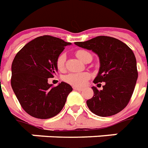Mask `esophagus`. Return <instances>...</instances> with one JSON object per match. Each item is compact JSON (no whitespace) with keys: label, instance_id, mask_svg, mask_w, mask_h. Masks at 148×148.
Segmentation results:
<instances>
[{"label":"esophagus","instance_id":"obj_1","mask_svg":"<svg viewBox=\"0 0 148 148\" xmlns=\"http://www.w3.org/2000/svg\"><path fill=\"white\" fill-rule=\"evenodd\" d=\"M73 89H74L75 90H78V91L83 90V88H80V87H76V86H73Z\"/></svg>","mask_w":148,"mask_h":148}]
</instances>
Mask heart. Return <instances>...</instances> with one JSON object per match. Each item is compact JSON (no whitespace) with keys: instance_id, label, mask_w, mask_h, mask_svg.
I'll return each instance as SVG.
<instances>
[{"instance_id":"obj_1","label":"heart","mask_w":148,"mask_h":148,"mask_svg":"<svg viewBox=\"0 0 148 148\" xmlns=\"http://www.w3.org/2000/svg\"><path fill=\"white\" fill-rule=\"evenodd\" d=\"M75 55H76V57L83 62H84L88 56H91L90 54L85 50H79L77 51H75ZM65 54H61L56 60V65H57L58 69L60 70V71H62L64 69H65ZM89 78H90V74L88 73H69V74H67L63 77V80L66 83H69L71 85H73V86H82L86 83V81L88 80Z\"/></svg>"}]
</instances>
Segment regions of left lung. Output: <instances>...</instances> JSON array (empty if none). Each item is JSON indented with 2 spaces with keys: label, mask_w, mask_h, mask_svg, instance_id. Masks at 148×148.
I'll use <instances>...</instances> for the list:
<instances>
[{
  "label": "left lung",
  "mask_w": 148,
  "mask_h": 148,
  "mask_svg": "<svg viewBox=\"0 0 148 148\" xmlns=\"http://www.w3.org/2000/svg\"><path fill=\"white\" fill-rule=\"evenodd\" d=\"M75 44L98 55L101 66L94 83H105L101 90L92 87L94 96L86 101L89 109L102 117L120 112L130 101L138 77L133 51L119 40L106 36Z\"/></svg>",
  "instance_id": "8db88e82"
}]
</instances>
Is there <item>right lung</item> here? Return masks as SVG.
I'll use <instances>...</instances> for the list:
<instances>
[{"instance_id": "right-lung-1", "label": "right lung", "mask_w": 148, "mask_h": 148, "mask_svg": "<svg viewBox=\"0 0 148 148\" xmlns=\"http://www.w3.org/2000/svg\"><path fill=\"white\" fill-rule=\"evenodd\" d=\"M70 44L44 35L29 42L15 55L11 84L22 108L31 116L47 119L57 115L73 91L72 86L64 82L57 86L47 83L58 70L57 58Z\"/></svg>"}]
</instances>
